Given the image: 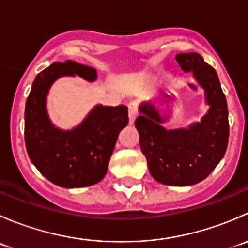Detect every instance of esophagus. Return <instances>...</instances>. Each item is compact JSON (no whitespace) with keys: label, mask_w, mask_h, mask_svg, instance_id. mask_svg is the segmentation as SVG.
<instances>
[{"label":"esophagus","mask_w":248,"mask_h":248,"mask_svg":"<svg viewBox=\"0 0 248 248\" xmlns=\"http://www.w3.org/2000/svg\"><path fill=\"white\" fill-rule=\"evenodd\" d=\"M128 112H129V124H133L134 120L137 117V109H136V104L134 103H129L128 104Z\"/></svg>","instance_id":"34e87169"}]
</instances>
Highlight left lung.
Here are the masks:
<instances>
[{
  "label": "left lung",
  "mask_w": 248,
  "mask_h": 248,
  "mask_svg": "<svg viewBox=\"0 0 248 248\" xmlns=\"http://www.w3.org/2000/svg\"><path fill=\"white\" fill-rule=\"evenodd\" d=\"M185 72H193L204 87L209 112L189 128L168 131L154 103L142 104L136 119L141 152L156 181L170 186H191L206 179L224 156L229 138L228 108L218 77L197 52L177 54Z\"/></svg>",
  "instance_id": "1"
}]
</instances>
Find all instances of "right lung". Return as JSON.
<instances>
[{"label": "right lung", "instance_id": "right-lung-1", "mask_svg": "<svg viewBox=\"0 0 248 248\" xmlns=\"http://www.w3.org/2000/svg\"><path fill=\"white\" fill-rule=\"evenodd\" d=\"M96 80V69L74 61L54 62L32 84L25 107V145L30 159L50 182L64 188L91 186L108 170L120 131L128 124L126 106H97L73 131L55 128L47 117L49 87L61 76Z\"/></svg>", "mask_w": 248, "mask_h": 248}]
</instances>
